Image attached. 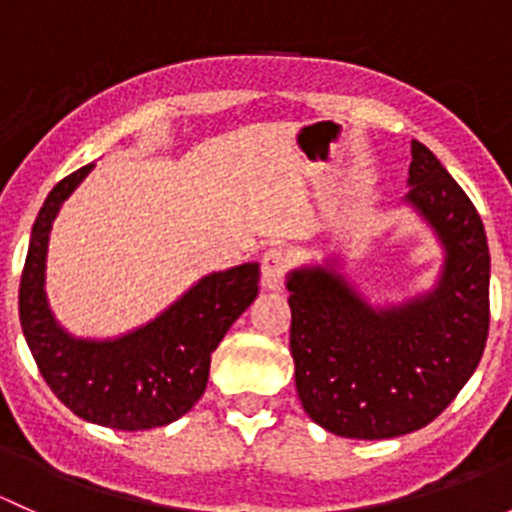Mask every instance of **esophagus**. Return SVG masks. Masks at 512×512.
Segmentation results:
<instances>
[{"label": "esophagus", "instance_id": "obj_1", "mask_svg": "<svg viewBox=\"0 0 512 512\" xmlns=\"http://www.w3.org/2000/svg\"><path fill=\"white\" fill-rule=\"evenodd\" d=\"M289 270V257L280 247H270V250L262 255V287L265 289H280L285 285V275Z\"/></svg>", "mask_w": 512, "mask_h": 512}]
</instances>
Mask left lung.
<instances>
[{"mask_svg":"<svg viewBox=\"0 0 512 512\" xmlns=\"http://www.w3.org/2000/svg\"><path fill=\"white\" fill-rule=\"evenodd\" d=\"M404 200L446 252L431 292L371 307L337 260L287 277L299 401L314 423L344 438H396L431 423L471 379L488 339L483 223L461 185L418 141H411Z\"/></svg>","mask_w":512,"mask_h":512,"instance_id":"1","label":"left lung"}]
</instances>
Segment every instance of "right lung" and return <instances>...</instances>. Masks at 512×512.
Wrapping results in <instances>:
<instances>
[{
	"mask_svg": "<svg viewBox=\"0 0 512 512\" xmlns=\"http://www.w3.org/2000/svg\"><path fill=\"white\" fill-rule=\"evenodd\" d=\"M91 170L94 163L59 180L36 215L19 285V319L41 376L66 409L98 426L146 431L178 421L203 396L210 356L255 302L260 265L245 262L203 277L153 322L123 337H71L46 302V250L61 205Z\"/></svg>",
	"mask_w": 512,
	"mask_h": 512,
	"instance_id": "obj_1",
	"label": "right lung"
}]
</instances>
